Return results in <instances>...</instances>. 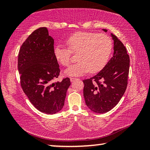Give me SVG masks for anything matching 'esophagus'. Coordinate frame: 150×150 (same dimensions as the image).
Segmentation results:
<instances>
[{
  "label": "esophagus",
  "mask_w": 150,
  "mask_h": 150,
  "mask_svg": "<svg viewBox=\"0 0 150 150\" xmlns=\"http://www.w3.org/2000/svg\"><path fill=\"white\" fill-rule=\"evenodd\" d=\"M77 79H76V78H73V77H71L70 78V81H71V82H74V81H75V80H77Z\"/></svg>",
  "instance_id": "esophagus-1"
}]
</instances>
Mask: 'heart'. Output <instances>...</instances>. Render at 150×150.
<instances>
[{"label":"heart","mask_w":150,"mask_h":150,"mask_svg":"<svg viewBox=\"0 0 150 150\" xmlns=\"http://www.w3.org/2000/svg\"><path fill=\"white\" fill-rule=\"evenodd\" d=\"M68 48L55 45V58L67 66L71 62V52H78V62L64 71L67 76L77 77L87 73H97L103 69L110 56L112 44L107 35L91 32H77L65 40Z\"/></svg>","instance_id":"heart-1"}]
</instances>
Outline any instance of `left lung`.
<instances>
[{
	"label": "left lung",
	"instance_id": "obj_1",
	"mask_svg": "<svg viewBox=\"0 0 150 150\" xmlns=\"http://www.w3.org/2000/svg\"><path fill=\"white\" fill-rule=\"evenodd\" d=\"M111 36L114 40L113 56L99 73L83 81L86 105L96 113L107 112L115 107L128 85L130 57L120 40L112 34Z\"/></svg>",
	"mask_w": 150,
	"mask_h": 150
}]
</instances>
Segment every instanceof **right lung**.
Segmentation results:
<instances>
[{
	"label": "right lung",
	"instance_id": "add662e5",
	"mask_svg": "<svg viewBox=\"0 0 150 150\" xmlns=\"http://www.w3.org/2000/svg\"><path fill=\"white\" fill-rule=\"evenodd\" d=\"M54 45L47 28H40L25 40L18 59L22 90L35 108L48 115L62 110L71 85L68 77L54 82L60 73Z\"/></svg>",
	"mask_w": 150,
	"mask_h": 150
}]
</instances>
